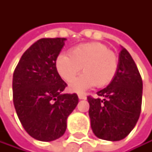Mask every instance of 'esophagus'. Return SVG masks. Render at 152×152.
Segmentation results:
<instances>
[{"mask_svg": "<svg viewBox=\"0 0 152 152\" xmlns=\"http://www.w3.org/2000/svg\"><path fill=\"white\" fill-rule=\"evenodd\" d=\"M78 98H79V99H86V94L79 93V94H78Z\"/></svg>", "mask_w": 152, "mask_h": 152, "instance_id": "esophagus-1", "label": "esophagus"}]
</instances>
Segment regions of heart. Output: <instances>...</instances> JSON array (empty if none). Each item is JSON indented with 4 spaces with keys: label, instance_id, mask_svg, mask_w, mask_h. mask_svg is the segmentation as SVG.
Listing matches in <instances>:
<instances>
[{
    "label": "heart",
    "instance_id": "b5f03b06",
    "mask_svg": "<svg viewBox=\"0 0 152 152\" xmlns=\"http://www.w3.org/2000/svg\"><path fill=\"white\" fill-rule=\"evenodd\" d=\"M56 68L67 83L72 82L83 68L85 73L70 85L71 91L83 92L94 86L104 87L111 83L117 75L118 59L103 44L86 43L71 48L69 55H58Z\"/></svg>",
    "mask_w": 152,
    "mask_h": 152
}]
</instances>
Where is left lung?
I'll use <instances>...</instances> for the list:
<instances>
[{"mask_svg":"<svg viewBox=\"0 0 152 152\" xmlns=\"http://www.w3.org/2000/svg\"><path fill=\"white\" fill-rule=\"evenodd\" d=\"M142 86L135 62L121 46L118 68L113 81L96 92L98 98L87 96L91 129L97 138L118 141L129 135L140 115Z\"/></svg>","mask_w":152,"mask_h":152,"instance_id":"1","label":"left lung"}]
</instances>
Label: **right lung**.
Masks as SVG:
<instances>
[{
	"label": "right lung",
	"instance_id": "obj_1",
	"mask_svg": "<svg viewBox=\"0 0 152 152\" xmlns=\"http://www.w3.org/2000/svg\"><path fill=\"white\" fill-rule=\"evenodd\" d=\"M66 38H42L22 56L12 77L13 104L26 132L52 141L64 135L66 119L78 103L77 94H63L66 83L56 68Z\"/></svg>",
	"mask_w": 152,
	"mask_h": 152
}]
</instances>
